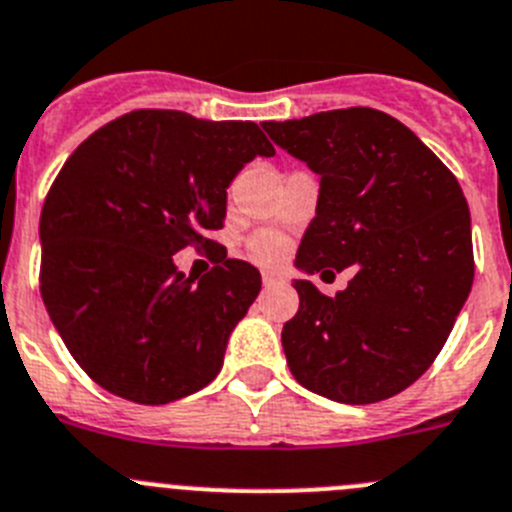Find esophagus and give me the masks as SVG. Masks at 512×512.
Returning a JSON list of instances; mask_svg holds the SVG:
<instances>
[{
    "label": "esophagus",
    "instance_id": "34e87169",
    "mask_svg": "<svg viewBox=\"0 0 512 512\" xmlns=\"http://www.w3.org/2000/svg\"><path fill=\"white\" fill-rule=\"evenodd\" d=\"M261 279H264V287H281V284H287L284 274H279V271H264Z\"/></svg>",
    "mask_w": 512,
    "mask_h": 512
}]
</instances>
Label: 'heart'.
<instances>
[{"label": "heart", "instance_id": "obj_1", "mask_svg": "<svg viewBox=\"0 0 512 512\" xmlns=\"http://www.w3.org/2000/svg\"><path fill=\"white\" fill-rule=\"evenodd\" d=\"M248 253H251L253 261H259L264 266L279 264L284 259V253H287V243H284L279 233L261 231L248 238Z\"/></svg>", "mask_w": 512, "mask_h": 512}]
</instances>
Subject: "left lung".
<instances>
[{
  "label": "left lung",
  "instance_id": "8db88e82",
  "mask_svg": "<svg viewBox=\"0 0 512 512\" xmlns=\"http://www.w3.org/2000/svg\"><path fill=\"white\" fill-rule=\"evenodd\" d=\"M264 129L320 175L299 269L358 266L335 297L294 281L299 309L281 330L289 370L332 401H386L437 360L472 289L462 187L409 126L383 111L353 106Z\"/></svg>",
  "mask_w": 512,
  "mask_h": 512
}]
</instances>
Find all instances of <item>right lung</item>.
I'll use <instances>...</instances> for the list:
<instances>
[{"mask_svg": "<svg viewBox=\"0 0 512 512\" xmlns=\"http://www.w3.org/2000/svg\"><path fill=\"white\" fill-rule=\"evenodd\" d=\"M274 147L253 121L139 109L75 149L40 215V294L65 348L114 396L162 406L218 375L261 274L220 256L195 281L177 251L213 248L225 187Z\"/></svg>", "mask_w": 512, "mask_h": 512, "instance_id": "right-lung-1", "label": "right lung"}]
</instances>
